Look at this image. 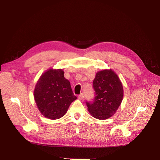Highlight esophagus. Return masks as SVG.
<instances>
[{
	"label": "esophagus",
	"instance_id": "obj_1",
	"mask_svg": "<svg viewBox=\"0 0 160 160\" xmlns=\"http://www.w3.org/2000/svg\"><path fill=\"white\" fill-rule=\"evenodd\" d=\"M83 98H84V93H81L80 95L78 96V98L80 100H82Z\"/></svg>",
	"mask_w": 160,
	"mask_h": 160
}]
</instances>
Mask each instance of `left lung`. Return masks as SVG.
<instances>
[{"mask_svg":"<svg viewBox=\"0 0 160 160\" xmlns=\"http://www.w3.org/2000/svg\"><path fill=\"white\" fill-rule=\"evenodd\" d=\"M95 97L86 101L88 111L96 119L110 118L119 107L123 97V88L120 79L112 69L96 74L93 82Z\"/></svg>","mask_w":160,"mask_h":160,"instance_id":"left-lung-1","label":"left lung"}]
</instances>
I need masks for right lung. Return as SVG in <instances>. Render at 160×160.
I'll list each match as a JSON object with an SVG mask.
<instances>
[{
    "label": "right lung",
    "mask_w": 160,
    "mask_h": 160,
    "mask_svg": "<svg viewBox=\"0 0 160 160\" xmlns=\"http://www.w3.org/2000/svg\"><path fill=\"white\" fill-rule=\"evenodd\" d=\"M62 69H49L41 76L34 89V98L41 113L47 118L63 117L77 97Z\"/></svg>",
    "instance_id": "obj_1"
}]
</instances>
